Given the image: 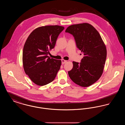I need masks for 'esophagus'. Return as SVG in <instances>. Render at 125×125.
<instances>
[{
  "mask_svg": "<svg viewBox=\"0 0 125 125\" xmlns=\"http://www.w3.org/2000/svg\"><path fill=\"white\" fill-rule=\"evenodd\" d=\"M66 62H67V60H61V62H62V65L64 64Z\"/></svg>",
  "mask_w": 125,
  "mask_h": 125,
  "instance_id": "34e87169",
  "label": "esophagus"
}]
</instances>
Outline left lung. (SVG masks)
<instances>
[{
	"label": "left lung",
	"mask_w": 125,
	"mask_h": 125,
	"mask_svg": "<svg viewBox=\"0 0 125 125\" xmlns=\"http://www.w3.org/2000/svg\"><path fill=\"white\" fill-rule=\"evenodd\" d=\"M65 32L73 36L77 47L84 54L81 62H73V67L68 75L76 84L89 87L103 73L107 55L106 46L98 32L89 23L72 25Z\"/></svg>",
	"instance_id": "1"
}]
</instances>
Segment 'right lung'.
I'll use <instances>...</instances> for the list:
<instances>
[{
  "label": "right lung",
  "instance_id": "right-lung-1",
  "mask_svg": "<svg viewBox=\"0 0 125 125\" xmlns=\"http://www.w3.org/2000/svg\"><path fill=\"white\" fill-rule=\"evenodd\" d=\"M64 29V27L58 25L37 28L30 33L25 43L22 54L24 71L38 86L52 82L60 70L61 61L51 59L48 55Z\"/></svg>",
  "mask_w": 125,
  "mask_h": 125
}]
</instances>
